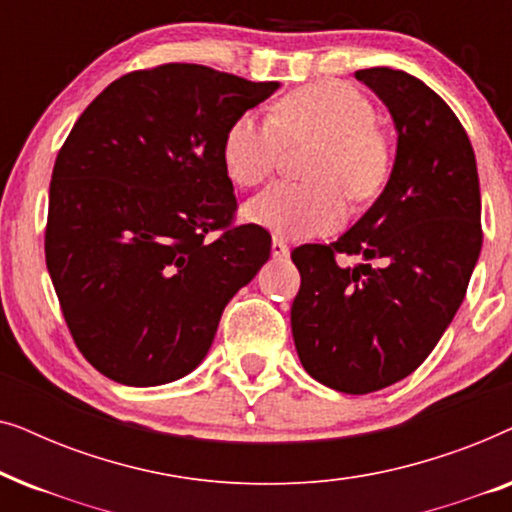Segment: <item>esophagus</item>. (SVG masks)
Wrapping results in <instances>:
<instances>
[{
  "instance_id": "1",
  "label": "esophagus",
  "mask_w": 512,
  "mask_h": 512,
  "mask_svg": "<svg viewBox=\"0 0 512 512\" xmlns=\"http://www.w3.org/2000/svg\"><path fill=\"white\" fill-rule=\"evenodd\" d=\"M272 256L275 258L289 256V244H286L284 240H279V237H272Z\"/></svg>"
}]
</instances>
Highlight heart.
Segmentation results:
<instances>
[{"instance_id":"heart-1","label":"heart","mask_w":512,"mask_h":512,"mask_svg":"<svg viewBox=\"0 0 512 512\" xmlns=\"http://www.w3.org/2000/svg\"><path fill=\"white\" fill-rule=\"evenodd\" d=\"M317 144L307 158L310 184H275L247 202L244 216L282 237H312L338 228L345 198L368 202L391 174V151L377 130L366 95L338 81L312 83L279 97L270 118L242 114L228 125L221 160L242 188L263 184L282 160L284 146Z\"/></svg>"}]
</instances>
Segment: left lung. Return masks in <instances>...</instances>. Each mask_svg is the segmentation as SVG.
Here are the masks:
<instances>
[{
    "label": "left lung",
    "mask_w": 512,
    "mask_h": 512,
    "mask_svg": "<svg viewBox=\"0 0 512 512\" xmlns=\"http://www.w3.org/2000/svg\"><path fill=\"white\" fill-rule=\"evenodd\" d=\"M356 79L394 118V170L345 235L291 251L300 272L296 352L314 380L342 394H370L422 366L457 314L482 247L478 167L454 111L401 69H359ZM338 255L364 263L349 269Z\"/></svg>",
    "instance_id": "left-lung-1"
}]
</instances>
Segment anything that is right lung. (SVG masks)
<instances>
[{
  "label": "right lung",
  "mask_w": 512,
  "mask_h": 512,
  "mask_svg": "<svg viewBox=\"0 0 512 512\" xmlns=\"http://www.w3.org/2000/svg\"><path fill=\"white\" fill-rule=\"evenodd\" d=\"M277 88L170 62L109 83L74 123L51 177L46 268L76 347L109 380L156 387L198 368L223 307L270 258L268 230L233 226L221 144Z\"/></svg>",
  "instance_id": "obj_1"
}]
</instances>
